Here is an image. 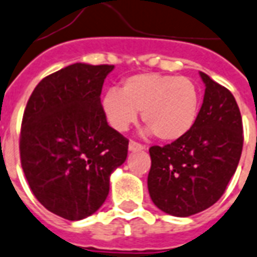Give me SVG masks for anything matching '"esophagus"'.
I'll return each mask as SVG.
<instances>
[{"label":"esophagus","mask_w":257,"mask_h":257,"mask_svg":"<svg viewBox=\"0 0 257 257\" xmlns=\"http://www.w3.org/2000/svg\"><path fill=\"white\" fill-rule=\"evenodd\" d=\"M143 149H145V146L141 145V143L135 142V141H130V143H128V150L130 151H141Z\"/></svg>","instance_id":"1"}]
</instances>
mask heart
<instances>
[{
  "label": "heart",
  "instance_id": "obj_1",
  "mask_svg": "<svg viewBox=\"0 0 257 257\" xmlns=\"http://www.w3.org/2000/svg\"><path fill=\"white\" fill-rule=\"evenodd\" d=\"M201 95L186 76L139 73L127 77L120 91L110 88L101 97V111L114 130L126 131L142 119L161 141H177L196 123Z\"/></svg>",
  "mask_w": 257,
  "mask_h": 257
}]
</instances>
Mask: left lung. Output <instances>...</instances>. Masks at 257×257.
Listing matches in <instances>:
<instances>
[{
	"mask_svg": "<svg viewBox=\"0 0 257 257\" xmlns=\"http://www.w3.org/2000/svg\"><path fill=\"white\" fill-rule=\"evenodd\" d=\"M200 76L205 95L192 130L169 145L149 149L151 200L176 217H189L220 200L237 169L244 142L233 95L206 73Z\"/></svg>",
	"mask_w": 257,
	"mask_h": 257,
	"instance_id": "obj_1",
	"label": "left lung"
}]
</instances>
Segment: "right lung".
I'll return each mask as SVG.
<instances>
[{"instance_id": "1", "label": "right lung", "mask_w": 257, "mask_h": 257, "mask_svg": "<svg viewBox=\"0 0 257 257\" xmlns=\"http://www.w3.org/2000/svg\"><path fill=\"white\" fill-rule=\"evenodd\" d=\"M114 65L75 63L44 77L24 111L20 158L29 188L49 212L77 221L106 201L128 139L108 126L100 93Z\"/></svg>"}]
</instances>
